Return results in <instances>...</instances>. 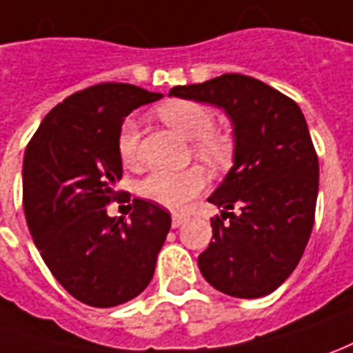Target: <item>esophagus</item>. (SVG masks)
Here are the masks:
<instances>
[{
  "instance_id": "1",
  "label": "esophagus",
  "mask_w": 353,
  "mask_h": 353,
  "mask_svg": "<svg viewBox=\"0 0 353 353\" xmlns=\"http://www.w3.org/2000/svg\"><path fill=\"white\" fill-rule=\"evenodd\" d=\"M184 221H186V215L174 213V215H172V228H179L181 225H184Z\"/></svg>"
}]
</instances>
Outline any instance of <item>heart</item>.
I'll use <instances>...</instances> for the list:
<instances>
[{
	"label": "heart",
	"instance_id": "obj_1",
	"mask_svg": "<svg viewBox=\"0 0 353 353\" xmlns=\"http://www.w3.org/2000/svg\"><path fill=\"white\" fill-rule=\"evenodd\" d=\"M165 125L192 140L194 155L213 169L230 163L234 155L232 140L217 132L215 117L211 109L192 99H172L157 109ZM117 153L126 167L140 163V132L132 119H125L117 132ZM208 186V176L200 167H188L184 171H153L140 182L138 192L145 200L155 201L163 208L182 209Z\"/></svg>",
	"mask_w": 353,
	"mask_h": 353
}]
</instances>
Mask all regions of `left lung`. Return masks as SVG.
Instances as JSON below:
<instances>
[{
	"instance_id": "8db88e82",
	"label": "left lung",
	"mask_w": 353,
	"mask_h": 353,
	"mask_svg": "<svg viewBox=\"0 0 353 353\" xmlns=\"http://www.w3.org/2000/svg\"><path fill=\"white\" fill-rule=\"evenodd\" d=\"M171 96L223 107L234 125V167L208 200L223 213L211 219L201 274L234 298L267 296L300 263L315 223L319 159L302 109L236 72L174 86Z\"/></svg>"
}]
</instances>
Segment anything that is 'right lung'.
I'll use <instances>...</instances> for the list:
<instances>
[{
  "mask_svg": "<svg viewBox=\"0 0 353 353\" xmlns=\"http://www.w3.org/2000/svg\"><path fill=\"white\" fill-rule=\"evenodd\" d=\"M159 98L123 82L74 92L43 117L24 152L23 208L34 244L57 283L92 307L144 292L171 228L161 205L115 190L123 119ZM111 201H130L131 219L109 218Z\"/></svg>",
  "mask_w": 353,
  "mask_h": 353,
  "instance_id": "right-lung-1",
  "label": "right lung"
}]
</instances>
